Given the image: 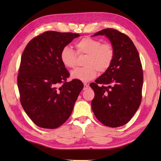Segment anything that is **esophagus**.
Here are the masks:
<instances>
[{
	"label": "esophagus",
	"instance_id": "obj_1",
	"mask_svg": "<svg viewBox=\"0 0 161 161\" xmlns=\"http://www.w3.org/2000/svg\"><path fill=\"white\" fill-rule=\"evenodd\" d=\"M88 87V84H86V83H84V90H86Z\"/></svg>",
	"mask_w": 161,
	"mask_h": 161
}]
</instances>
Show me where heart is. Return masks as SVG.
<instances>
[{
  "mask_svg": "<svg viewBox=\"0 0 161 161\" xmlns=\"http://www.w3.org/2000/svg\"><path fill=\"white\" fill-rule=\"evenodd\" d=\"M79 54H87L84 61L86 66L78 68L70 73V77L81 81H90L96 77L97 70L101 73L111 66L115 55L114 48L111 43H102L91 37H84L76 43ZM77 54L70 46L64 47L60 53L61 62L66 68L75 66Z\"/></svg>",
  "mask_w": 161,
  "mask_h": 161,
  "instance_id": "1",
  "label": "heart"
}]
</instances>
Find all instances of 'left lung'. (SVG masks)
<instances>
[{
  "label": "left lung",
  "instance_id": "obj_1",
  "mask_svg": "<svg viewBox=\"0 0 161 161\" xmlns=\"http://www.w3.org/2000/svg\"><path fill=\"white\" fill-rule=\"evenodd\" d=\"M105 35L114 48L108 69L90 84L95 93L91 107L102 124L118 127L126 124L138 110L142 99L143 73L139 54L128 36L107 28L93 36Z\"/></svg>",
  "mask_w": 161,
  "mask_h": 161
}]
</instances>
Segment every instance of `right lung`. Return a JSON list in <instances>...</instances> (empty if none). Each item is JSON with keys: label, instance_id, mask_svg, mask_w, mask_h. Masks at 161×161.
Masks as SVG:
<instances>
[{"label": "right lung", "instance_id": "1", "mask_svg": "<svg viewBox=\"0 0 161 161\" xmlns=\"http://www.w3.org/2000/svg\"><path fill=\"white\" fill-rule=\"evenodd\" d=\"M79 34L47 31L32 39L24 50L18 75L24 111L39 127L56 129L69 118L84 85L67 82L69 73L60 59L64 47ZM63 84L59 88L58 84Z\"/></svg>", "mask_w": 161, "mask_h": 161}]
</instances>
